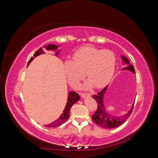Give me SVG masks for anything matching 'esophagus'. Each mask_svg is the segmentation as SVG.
Segmentation results:
<instances>
[{
    "mask_svg": "<svg viewBox=\"0 0 158 158\" xmlns=\"http://www.w3.org/2000/svg\"><path fill=\"white\" fill-rule=\"evenodd\" d=\"M80 95H81V97L83 98H89L90 97V94H85V93H80Z\"/></svg>",
    "mask_w": 158,
    "mask_h": 158,
    "instance_id": "esophagus-1",
    "label": "esophagus"
}]
</instances>
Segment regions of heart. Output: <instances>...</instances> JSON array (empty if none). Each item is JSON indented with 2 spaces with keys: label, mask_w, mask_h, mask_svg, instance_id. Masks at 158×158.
Wrapping results in <instances>:
<instances>
[{
  "label": "heart",
  "mask_w": 158,
  "mask_h": 158,
  "mask_svg": "<svg viewBox=\"0 0 158 158\" xmlns=\"http://www.w3.org/2000/svg\"><path fill=\"white\" fill-rule=\"evenodd\" d=\"M116 66V56L108 49H99L92 46H85L76 51L73 60H66L64 73L71 85L76 86L84 77L88 80L84 87L92 85L95 88L106 86L111 80Z\"/></svg>",
  "instance_id": "b5f03b06"
}]
</instances>
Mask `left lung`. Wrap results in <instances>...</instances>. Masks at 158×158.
<instances>
[{
	"mask_svg": "<svg viewBox=\"0 0 158 158\" xmlns=\"http://www.w3.org/2000/svg\"><path fill=\"white\" fill-rule=\"evenodd\" d=\"M121 59L123 62V65L124 64H127V66L123 68L122 70H129L132 72L134 74H135V68H134L133 65L130 63V62H129L127 57L121 55ZM107 88L108 85H107L106 88H104L101 92H99L97 94L93 95L94 99L98 103V109L92 115V119L98 125L100 126L101 127L107 129H111L118 127V126H120L127 121V119L132 113V109L134 107V103L132 105L131 108L129 109V111L126 114H124L123 116L117 117L111 115V114H110L107 111L106 107L104 106L103 103L104 94H106Z\"/></svg>",
	"mask_w": 158,
	"mask_h": 158,
	"instance_id": "8db88e82",
	"label": "left lung"
}]
</instances>
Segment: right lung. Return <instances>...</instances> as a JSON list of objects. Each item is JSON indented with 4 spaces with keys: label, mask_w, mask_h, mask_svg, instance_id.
<instances>
[{
    "label": "right lung",
    "mask_w": 158,
    "mask_h": 158,
    "mask_svg": "<svg viewBox=\"0 0 158 158\" xmlns=\"http://www.w3.org/2000/svg\"><path fill=\"white\" fill-rule=\"evenodd\" d=\"M58 47H59L58 45H53V44H49L48 45H46L45 47H43V48L40 47V48L35 52L34 55H33V57L31 56L30 60L28 61L27 66L30 64V63L33 60V59L35 58L36 56H39L43 53H45L44 51V48H45L47 51H55L56 52L55 55L57 56L59 55V52L60 51V50H57ZM79 99H80V95H78V94L76 93L75 92H70L69 94V95H68V99H67L68 102H67V103H66V106L64 109L63 110V113L60 114V116L59 117V118L58 119H56V120L49 124V125H45V127H51V128L56 127H59V126L61 125L62 124H63L69 117V113H70V108L76 102H77Z\"/></svg>",
    "instance_id": "obj_1"
}]
</instances>
